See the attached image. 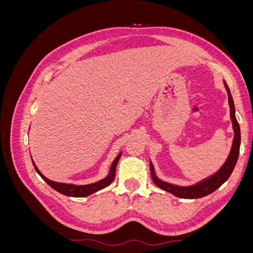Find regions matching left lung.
Returning <instances> with one entry per match:
<instances>
[{
	"mask_svg": "<svg viewBox=\"0 0 253 253\" xmlns=\"http://www.w3.org/2000/svg\"><path fill=\"white\" fill-rule=\"evenodd\" d=\"M225 87L227 89L228 93V101H229V106H230V118L232 121V126H233V131H234V138L232 142V148L230 153H229V156L225 164L220 169L214 173L213 175L209 176L200 182H196L195 185L192 186H176L173 185V183L166 182L162 179H159L157 176L155 175L154 171V167H153L152 163H150V169H151V175H152V179L155 182V185L163 189L167 192L172 193L173 195L180 197V198H189V200H194V198H201L206 195H209L210 193L214 192L216 189H218L223 183L230 177V175L234 169V167L236 165L237 158H239L240 154V145H241V129H240V125L237 122L235 118V108H234V102L233 99L230 93V89H229L226 81H224Z\"/></svg>",
	"mask_w": 253,
	"mask_h": 253,
	"instance_id": "8db88e82",
	"label": "left lung"
}]
</instances>
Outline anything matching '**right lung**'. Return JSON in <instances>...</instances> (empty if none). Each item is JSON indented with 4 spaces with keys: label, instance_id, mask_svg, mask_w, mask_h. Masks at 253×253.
<instances>
[{
    "label": "right lung",
    "instance_id": "obj_1",
    "mask_svg": "<svg viewBox=\"0 0 253 253\" xmlns=\"http://www.w3.org/2000/svg\"><path fill=\"white\" fill-rule=\"evenodd\" d=\"M121 153L122 152L119 153L118 156L115 158V160L113 162L109 175L106 176L105 178L99 180L97 182H94V183H89V185L77 186V185H74V183H64V182L52 181V180L48 179L47 177H45V176L39 171V169H38L34 162H33V165L35 167L37 173L41 176V177L44 179V181H46L52 189H55L56 191H58L59 193L64 194L66 196H72V197H84V196H88L90 194H93V193L97 192V191L101 190L105 187H108L109 185H111V182L115 178V174H116V167H117V164H118V160L120 159Z\"/></svg>",
    "mask_w": 253,
    "mask_h": 253
}]
</instances>
